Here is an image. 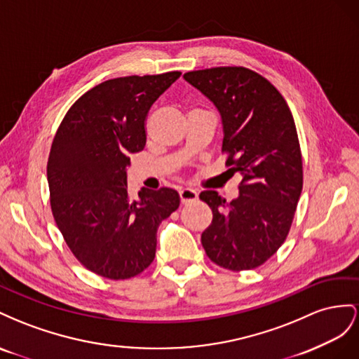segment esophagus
I'll list each match as a JSON object with an SVG mask.
<instances>
[{"instance_id":"esophagus-1","label":"esophagus","mask_w":359,"mask_h":359,"mask_svg":"<svg viewBox=\"0 0 359 359\" xmlns=\"http://www.w3.org/2000/svg\"><path fill=\"white\" fill-rule=\"evenodd\" d=\"M179 197H180V203L182 204H189V203L197 201L198 194H197V191L185 188V189H180L179 191Z\"/></svg>"}]
</instances>
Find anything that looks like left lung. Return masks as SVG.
Here are the masks:
<instances>
[{
	"mask_svg": "<svg viewBox=\"0 0 359 359\" xmlns=\"http://www.w3.org/2000/svg\"><path fill=\"white\" fill-rule=\"evenodd\" d=\"M183 78L218 108L225 165L242 174L236 200L227 203L210 189L200 194L213 213L201 234L203 248L224 269L259 268L287 238L302 192V155L290 108L268 79L247 67L194 70Z\"/></svg>",
	"mask_w": 359,
	"mask_h": 359,
	"instance_id": "1",
	"label": "left lung"
}]
</instances>
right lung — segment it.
<instances>
[{
	"mask_svg": "<svg viewBox=\"0 0 359 359\" xmlns=\"http://www.w3.org/2000/svg\"><path fill=\"white\" fill-rule=\"evenodd\" d=\"M180 75L108 79L81 96L57 129L46 167L50 210L72 254L104 278L147 269L159 224L180 204L170 188L132 200L126 179L130 153L146 146L150 107Z\"/></svg>",
	"mask_w": 359,
	"mask_h": 359,
	"instance_id": "add662e5",
	"label": "right lung"
}]
</instances>
